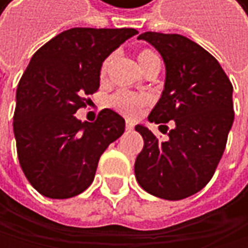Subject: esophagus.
Masks as SVG:
<instances>
[{"mask_svg": "<svg viewBox=\"0 0 248 248\" xmlns=\"http://www.w3.org/2000/svg\"><path fill=\"white\" fill-rule=\"evenodd\" d=\"M132 129H134V123L131 120H128L126 122V131H132Z\"/></svg>", "mask_w": 248, "mask_h": 248, "instance_id": "obj_1", "label": "esophagus"}]
</instances>
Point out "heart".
<instances>
[{
  "label": "heart",
  "mask_w": 248,
  "mask_h": 248,
  "mask_svg": "<svg viewBox=\"0 0 248 248\" xmlns=\"http://www.w3.org/2000/svg\"><path fill=\"white\" fill-rule=\"evenodd\" d=\"M156 59H159L157 55L149 49H144L138 53V62L142 70H144L150 62H153ZM108 63H110V58L102 65V74L106 73ZM146 104H147V98L144 95H137V93H132L128 91H119L114 95H111V98H110V106L114 110H117L122 114L131 116V117L137 116Z\"/></svg>",
  "instance_id": "obj_1"
}]
</instances>
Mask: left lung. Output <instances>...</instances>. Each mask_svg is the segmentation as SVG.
I'll use <instances>...</instances> for the list:
<instances>
[{
    "label": "left lung",
    "instance_id": "obj_1",
    "mask_svg": "<svg viewBox=\"0 0 248 248\" xmlns=\"http://www.w3.org/2000/svg\"><path fill=\"white\" fill-rule=\"evenodd\" d=\"M165 63L164 91L149 122L168 123L167 141L144 125L135 131L144 147L135 160L140 186L153 196L178 201L201 190L214 174L233 123L232 84L220 63L195 41L178 34L144 32Z\"/></svg>",
    "mask_w": 248,
    "mask_h": 248
}]
</instances>
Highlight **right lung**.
Wrapping results in <instances>:
<instances>
[{
    "instance_id": "right-lung-1",
    "label": "right lung",
    "mask_w": 248,
    "mask_h": 248,
    "mask_svg": "<svg viewBox=\"0 0 248 248\" xmlns=\"http://www.w3.org/2000/svg\"><path fill=\"white\" fill-rule=\"evenodd\" d=\"M138 34L134 28H71L34 53L19 81L13 131L28 182L43 196L73 198L95 178L98 160L125 132V119L104 108L93 123L76 111L99 88L102 62Z\"/></svg>"
}]
</instances>
